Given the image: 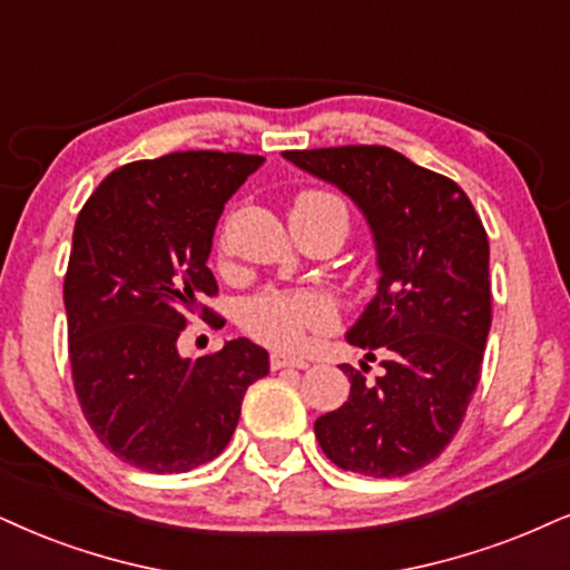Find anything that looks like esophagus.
Masks as SVG:
<instances>
[{
  "instance_id": "obj_1",
  "label": "esophagus",
  "mask_w": 570,
  "mask_h": 570,
  "mask_svg": "<svg viewBox=\"0 0 570 570\" xmlns=\"http://www.w3.org/2000/svg\"><path fill=\"white\" fill-rule=\"evenodd\" d=\"M272 370H283V367H296V370H306L308 362L301 360V356H285V354H272Z\"/></svg>"
}]
</instances>
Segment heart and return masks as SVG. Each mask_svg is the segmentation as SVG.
Segmentation results:
<instances>
[{
    "label": "heart",
    "instance_id": "heart-1",
    "mask_svg": "<svg viewBox=\"0 0 570 570\" xmlns=\"http://www.w3.org/2000/svg\"><path fill=\"white\" fill-rule=\"evenodd\" d=\"M298 203H341L327 193H304ZM335 308L314 291H264L243 304L240 325L250 338L277 351L304 346L308 333L333 327Z\"/></svg>",
    "mask_w": 570,
    "mask_h": 570
}]
</instances>
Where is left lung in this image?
Listing matches in <instances>:
<instances>
[{
  "label": "left lung",
  "instance_id": "8db88e82",
  "mask_svg": "<svg viewBox=\"0 0 570 570\" xmlns=\"http://www.w3.org/2000/svg\"><path fill=\"white\" fill-rule=\"evenodd\" d=\"M283 156L354 200L381 272L346 341L367 351L364 360L381 355L384 375L367 382L341 364L351 393L314 423L322 452L372 479L414 473L454 439L481 381L491 327L487 229L460 185L391 147Z\"/></svg>",
  "mask_w": 570,
  "mask_h": 570
}]
</instances>
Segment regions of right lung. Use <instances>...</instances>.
<instances>
[{
  "label": "right lung",
  "instance_id": "obj_1",
  "mask_svg": "<svg viewBox=\"0 0 570 570\" xmlns=\"http://www.w3.org/2000/svg\"><path fill=\"white\" fill-rule=\"evenodd\" d=\"M262 156L187 150L116 168L73 227L62 301L76 396L97 439L147 473H187L224 452L245 391L269 375L248 338L185 360L179 333L216 296L208 269L224 203ZM216 322V317L210 320Z\"/></svg>",
  "mask_w": 570,
  "mask_h": 570
}]
</instances>
